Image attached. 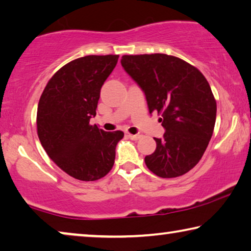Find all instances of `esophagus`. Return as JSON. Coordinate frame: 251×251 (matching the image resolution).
Masks as SVG:
<instances>
[{"label": "esophagus", "mask_w": 251, "mask_h": 251, "mask_svg": "<svg viewBox=\"0 0 251 251\" xmlns=\"http://www.w3.org/2000/svg\"><path fill=\"white\" fill-rule=\"evenodd\" d=\"M128 137L130 139H132V140H138V139L141 138V134H128Z\"/></svg>", "instance_id": "34e87169"}]
</instances>
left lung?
I'll return each instance as SVG.
<instances>
[{"mask_svg": "<svg viewBox=\"0 0 251 251\" xmlns=\"http://www.w3.org/2000/svg\"><path fill=\"white\" fill-rule=\"evenodd\" d=\"M121 65L147 100L149 112L161 114L163 138L145 157L153 174L173 178L194 167L213 133L217 102L205 77L186 61L165 53L122 56Z\"/></svg>", "mask_w": 251, "mask_h": 251, "instance_id": "8db88e82", "label": "left lung"}]
</instances>
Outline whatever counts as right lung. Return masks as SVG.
<instances>
[{
  "label": "right lung",
  "mask_w": 251,
  "mask_h": 251,
  "mask_svg": "<svg viewBox=\"0 0 251 251\" xmlns=\"http://www.w3.org/2000/svg\"><path fill=\"white\" fill-rule=\"evenodd\" d=\"M118 55L85 56L53 75L38 104L37 129L42 147L60 169L79 180L102 178L112 169L122 131L106 132L90 120L100 92Z\"/></svg>",
  "instance_id": "add662e5"
}]
</instances>
